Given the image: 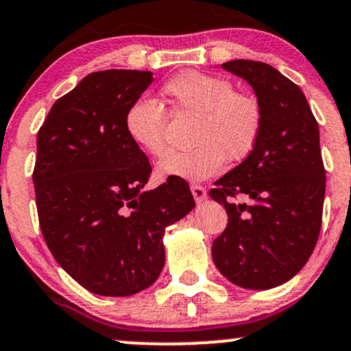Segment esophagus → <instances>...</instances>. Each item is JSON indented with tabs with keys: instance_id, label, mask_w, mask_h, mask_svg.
<instances>
[{
	"instance_id": "1",
	"label": "esophagus",
	"mask_w": 351,
	"mask_h": 351,
	"mask_svg": "<svg viewBox=\"0 0 351 351\" xmlns=\"http://www.w3.org/2000/svg\"><path fill=\"white\" fill-rule=\"evenodd\" d=\"M191 191H192V195H193V199H195V202H202V200L207 199V191H205L202 185L192 184Z\"/></svg>"
}]
</instances>
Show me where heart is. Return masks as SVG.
<instances>
[{
  "instance_id": "b5f03b06",
  "label": "heart",
  "mask_w": 351,
  "mask_h": 351,
  "mask_svg": "<svg viewBox=\"0 0 351 351\" xmlns=\"http://www.w3.org/2000/svg\"><path fill=\"white\" fill-rule=\"evenodd\" d=\"M164 103L176 117L197 114L191 151L171 152L158 164L160 179L199 182L223 171L226 159L245 160L254 151L265 125V110L254 95L237 92L228 78L187 70L160 88ZM130 139L146 154L167 149V113L159 101L138 98L126 111Z\"/></svg>"
}]
</instances>
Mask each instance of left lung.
Returning a JSON list of instances; mask_svg holds the SVG:
<instances>
[{"label": "left lung", "mask_w": 351, "mask_h": 351, "mask_svg": "<svg viewBox=\"0 0 351 351\" xmlns=\"http://www.w3.org/2000/svg\"><path fill=\"white\" fill-rule=\"evenodd\" d=\"M221 67L253 86L265 125L254 151L208 192L228 213L212 258L237 286L271 289L302 269L319 240L325 197L319 125L302 90L271 65L232 60Z\"/></svg>", "instance_id": "8db88e82"}]
</instances>
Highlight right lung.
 <instances>
[{
	"label": "right lung",
	"mask_w": 351,
	"mask_h": 351,
	"mask_svg": "<svg viewBox=\"0 0 351 351\" xmlns=\"http://www.w3.org/2000/svg\"><path fill=\"white\" fill-rule=\"evenodd\" d=\"M151 82L139 70L90 73L53 103L37 133L40 232L56 261L93 294L125 298L149 287L164 266L166 226L195 207L184 179L141 191L151 164L125 117Z\"/></svg>",
	"instance_id": "obj_1"
}]
</instances>
